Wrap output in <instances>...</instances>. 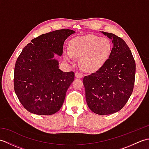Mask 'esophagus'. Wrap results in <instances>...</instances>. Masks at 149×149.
<instances>
[{"instance_id":"34e87169","label":"esophagus","mask_w":149,"mask_h":149,"mask_svg":"<svg viewBox=\"0 0 149 149\" xmlns=\"http://www.w3.org/2000/svg\"><path fill=\"white\" fill-rule=\"evenodd\" d=\"M75 77H77L78 79H81V78H83V75L81 73L79 72H75Z\"/></svg>"}]
</instances>
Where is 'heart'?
<instances>
[{"instance_id": "obj_1", "label": "heart", "mask_w": 149, "mask_h": 149, "mask_svg": "<svg viewBox=\"0 0 149 149\" xmlns=\"http://www.w3.org/2000/svg\"><path fill=\"white\" fill-rule=\"evenodd\" d=\"M111 43L107 38L89 34L76 37L69 43V50L63 52L64 58L70 61L72 57L80 58V65L88 70H97L105 64L111 51Z\"/></svg>"}]
</instances>
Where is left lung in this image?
Instances as JSON below:
<instances>
[{
	"label": "left lung",
	"instance_id": "8db88e82",
	"mask_svg": "<svg viewBox=\"0 0 149 149\" xmlns=\"http://www.w3.org/2000/svg\"><path fill=\"white\" fill-rule=\"evenodd\" d=\"M111 40L113 47L108 59L97 72L83 78L89 108L100 115L118 112L133 90L136 64L130 49L115 34L102 31Z\"/></svg>",
	"mask_w": 149,
	"mask_h": 149
}]
</instances>
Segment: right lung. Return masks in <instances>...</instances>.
Instances as JSON below:
<instances>
[{
    "label": "right lung",
    "mask_w": 149,
    "mask_h": 149,
    "mask_svg": "<svg viewBox=\"0 0 149 149\" xmlns=\"http://www.w3.org/2000/svg\"><path fill=\"white\" fill-rule=\"evenodd\" d=\"M75 32L61 29L43 34L24 47L16 61L14 89L30 113L50 115L61 109L74 73L59 69L55 54L61 56L63 44Z\"/></svg>",
    "instance_id": "add662e5"
}]
</instances>
